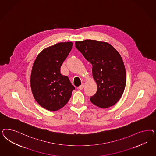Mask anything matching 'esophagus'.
Here are the masks:
<instances>
[{"mask_svg": "<svg viewBox=\"0 0 156 156\" xmlns=\"http://www.w3.org/2000/svg\"><path fill=\"white\" fill-rule=\"evenodd\" d=\"M84 86H85V84H84L83 83H82V85L79 86V89H80V90H82V89H83Z\"/></svg>", "mask_w": 156, "mask_h": 156, "instance_id": "esophagus-1", "label": "esophagus"}]
</instances>
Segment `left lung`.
Masks as SVG:
<instances>
[{"label": "left lung", "mask_w": 156, "mask_h": 156, "mask_svg": "<svg viewBox=\"0 0 156 156\" xmlns=\"http://www.w3.org/2000/svg\"><path fill=\"white\" fill-rule=\"evenodd\" d=\"M75 44L93 66L97 90L90 97V101L103 109L113 106L121 98L126 82L125 67L120 54L108 43L86 39Z\"/></svg>", "instance_id": "left-lung-1"}]
</instances>
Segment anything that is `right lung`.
Listing matches in <instances>:
<instances>
[{
  "label": "right lung",
  "instance_id": "obj_1",
  "mask_svg": "<svg viewBox=\"0 0 156 156\" xmlns=\"http://www.w3.org/2000/svg\"><path fill=\"white\" fill-rule=\"evenodd\" d=\"M73 43H57L44 49L34 63L31 74V88L34 97L42 107L57 111L66 105L75 89L61 67L69 54Z\"/></svg>",
  "mask_w": 156,
  "mask_h": 156
}]
</instances>
